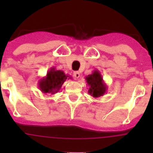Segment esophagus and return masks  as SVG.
Returning a JSON list of instances; mask_svg holds the SVG:
<instances>
[{"label": "esophagus", "instance_id": "esophagus-1", "mask_svg": "<svg viewBox=\"0 0 153 153\" xmlns=\"http://www.w3.org/2000/svg\"><path fill=\"white\" fill-rule=\"evenodd\" d=\"M74 76L76 78V79H78V78L80 76V74H79L78 71H75V72L74 73Z\"/></svg>", "mask_w": 153, "mask_h": 153}]
</instances>
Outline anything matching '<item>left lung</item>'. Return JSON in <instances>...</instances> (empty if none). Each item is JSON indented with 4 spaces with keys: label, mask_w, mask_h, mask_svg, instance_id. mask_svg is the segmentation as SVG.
<instances>
[{
    "label": "left lung",
    "mask_w": 153,
    "mask_h": 153,
    "mask_svg": "<svg viewBox=\"0 0 153 153\" xmlns=\"http://www.w3.org/2000/svg\"><path fill=\"white\" fill-rule=\"evenodd\" d=\"M87 85L90 86L88 93L94 98H98L106 93L107 86L104 83L102 76L99 70H93V73L86 76Z\"/></svg>",
    "instance_id": "obj_1"
}]
</instances>
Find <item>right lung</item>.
Wrapping results in <instances>:
<instances>
[{
    "instance_id": "obj_1",
    "label": "right lung",
    "mask_w": 153,
    "mask_h": 153,
    "mask_svg": "<svg viewBox=\"0 0 153 153\" xmlns=\"http://www.w3.org/2000/svg\"><path fill=\"white\" fill-rule=\"evenodd\" d=\"M71 79V76L66 75L63 70L51 67L47 75L39 80V89L44 93L54 94L60 90L66 79Z\"/></svg>"
}]
</instances>
